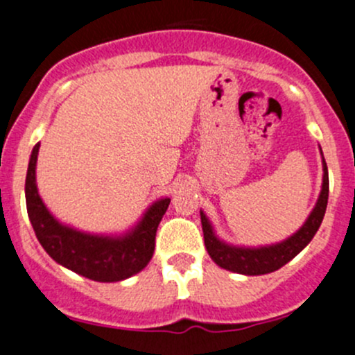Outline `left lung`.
<instances>
[{
	"label": "left lung",
	"mask_w": 355,
	"mask_h": 355,
	"mask_svg": "<svg viewBox=\"0 0 355 355\" xmlns=\"http://www.w3.org/2000/svg\"><path fill=\"white\" fill-rule=\"evenodd\" d=\"M328 166H326V161L322 157V187L314 209L307 216L304 225L293 236L286 237L281 243L267 244V246H236V244L225 243V241L216 236L211 222L201 209L199 213H201L206 250H208L209 257L218 267L230 270V272L243 274V276H261V274L274 272V270L281 269L283 265H286L290 260H293L315 236L318 229L321 227L322 218H324L326 206H328Z\"/></svg>",
	"instance_id": "left-lung-1"
}]
</instances>
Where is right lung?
<instances>
[{
	"instance_id": "1",
	"label": "right lung",
	"mask_w": 355,
	"mask_h": 355,
	"mask_svg": "<svg viewBox=\"0 0 355 355\" xmlns=\"http://www.w3.org/2000/svg\"><path fill=\"white\" fill-rule=\"evenodd\" d=\"M40 144L31 153L26 177V205L31 225L48 254L65 269L98 283L128 279L146 269L154 253L156 230L170 198L154 201L142 218L123 234H92L65 225L51 215L36 185Z\"/></svg>"
}]
</instances>
